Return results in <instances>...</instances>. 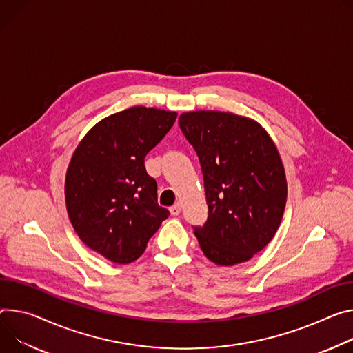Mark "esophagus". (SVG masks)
I'll return each mask as SVG.
<instances>
[{
  "mask_svg": "<svg viewBox=\"0 0 353 353\" xmlns=\"http://www.w3.org/2000/svg\"><path fill=\"white\" fill-rule=\"evenodd\" d=\"M180 211H181V205H180L179 203H176L174 205H172V207H170V212H172V215H179V214H180Z\"/></svg>",
  "mask_w": 353,
  "mask_h": 353,
  "instance_id": "1",
  "label": "esophagus"
}]
</instances>
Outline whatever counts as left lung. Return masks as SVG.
<instances>
[{"label": "left lung", "mask_w": 353, "mask_h": 353, "mask_svg": "<svg viewBox=\"0 0 353 353\" xmlns=\"http://www.w3.org/2000/svg\"><path fill=\"white\" fill-rule=\"evenodd\" d=\"M179 125L204 179L208 216L193 227L201 250L219 266L249 261L283 218L287 183L277 148L258 122L231 112H185Z\"/></svg>", "instance_id": "8db88e82"}]
</instances>
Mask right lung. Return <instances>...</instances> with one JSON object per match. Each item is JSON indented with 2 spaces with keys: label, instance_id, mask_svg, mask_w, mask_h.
Instances as JSON below:
<instances>
[{
  "label": "right lung",
  "instance_id": "obj_1",
  "mask_svg": "<svg viewBox=\"0 0 353 353\" xmlns=\"http://www.w3.org/2000/svg\"><path fill=\"white\" fill-rule=\"evenodd\" d=\"M176 112L132 107L100 121L73 153L66 207L80 239L108 261L126 265L170 212L157 204L145 157L170 131Z\"/></svg>",
  "mask_w": 353,
  "mask_h": 353
}]
</instances>
